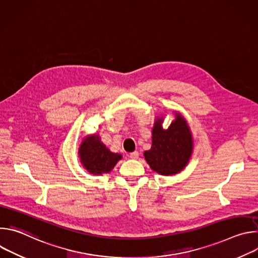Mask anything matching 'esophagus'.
<instances>
[{
	"label": "esophagus",
	"mask_w": 258,
	"mask_h": 258,
	"mask_svg": "<svg viewBox=\"0 0 258 258\" xmlns=\"http://www.w3.org/2000/svg\"><path fill=\"white\" fill-rule=\"evenodd\" d=\"M138 157H139V152H138V151L132 152V153L130 154V158H132V159H137Z\"/></svg>",
	"instance_id": "34e87169"
}]
</instances>
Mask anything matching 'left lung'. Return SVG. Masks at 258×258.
<instances>
[{
  "mask_svg": "<svg viewBox=\"0 0 258 258\" xmlns=\"http://www.w3.org/2000/svg\"><path fill=\"white\" fill-rule=\"evenodd\" d=\"M174 119L167 128L162 123L165 115H158L152 127L151 149L144 152L150 168L158 174L170 176L179 173L188 165L194 150V140L188 121L173 111Z\"/></svg>",
  "mask_w": 258,
  "mask_h": 258,
  "instance_id": "obj_1",
  "label": "left lung"
}]
</instances>
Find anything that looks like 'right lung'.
Returning a JSON list of instances; mask_svg holds the SVG:
<instances>
[{
  "instance_id": "obj_1",
  "label": "right lung",
  "mask_w": 258,
  "mask_h": 258,
  "mask_svg": "<svg viewBox=\"0 0 258 258\" xmlns=\"http://www.w3.org/2000/svg\"><path fill=\"white\" fill-rule=\"evenodd\" d=\"M79 157L88 172L93 175H101L111 171L122 155L110 151L101 142L100 135L93 134L83 139L79 148Z\"/></svg>"
}]
</instances>
